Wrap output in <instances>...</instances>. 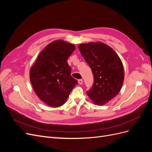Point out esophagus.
I'll return each instance as SVG.
<instances>
[{
    "mask_svg": "<svg viewBox=\"0 0 152 152\" xmlns=\"http://www.w3.org/2000/svg\"><path fill=\"white\" fill-rule=\"evenodd\" d=\"M78 82H79V84L80 85H81V84H82V83H83V80H82V79H79V80H78Z\"/></svg>",
    "mask_w": 152,
    "mask_h": 152,
    "instance_id": "obj_1",
    "label": "esophagus"
}]
</instances>
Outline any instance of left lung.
Masks as SVG:
<instances>
[{"label":"left lung","instance_id":"8db88e82","mask_svg":"<svg viewBox=\"0 0 152 152\" xmlns=\"http://www.w3.org/2000/svg\"><path fill=\"white\" fill-rule=\"evenodd\" d=\"M78 48L94 76V84L87 94L94 103L104 104L122 86L124 72L121 59L111 48L100 42L81 44Z\"/></svg>","mask_w":152,"mask_h":152}]
</instances>
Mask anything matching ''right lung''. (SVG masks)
<instances>
[{"label":"right lung","instance_id":"obj_1","mask_svg":"<svg viewBox=\"0 0 152 152\" xmlns=\"http://www.w3.org/2000/svg\"><path fill=\"white\" fill-rule=\"evenodd\" d=\"M74 45L61 40L45 47L30 68V79L38 97L52 107L65 104L78 82L71 76L67 60L74 51Z\"/></svg>","mask_w":152,"mask_h":152}]
</instances>
